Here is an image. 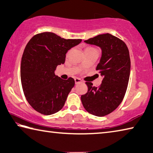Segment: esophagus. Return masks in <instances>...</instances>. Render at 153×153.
I'll return each instance as SVG.
<instances>
[{
	"label": "esophagus",
	"mask_w": 153,
	"mask_h": 153,
	"mask_svg": "<svg viewBox=\"0 0 153 153\" xmlns=\"http://www.w3.org/2000/svg\"><path fill=\"white\" fill-rule=\"evenodd\" d=\"M81 82H82V80L79 78H75V83H76V84H79V83H81Z\"/></svg>",
	"instance_id": "34e87169"
}]
</instances>
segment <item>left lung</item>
<instances>
[{"label":"left lung","instance_id":"left-lung-1","mask_svg":"<svg viewBox=\"0 0 153 153\" xmlns=\"http://www.w3.org/2000/svg\"><path fill=\"white\" fill-rule=\"evenodd\" d=\"M84 42L101 48L97 70L103 79L98 87L86 82L88 89L86 94L81 96L82 102L89 113L103 117L115 110L126 94L131 66L129 50L123 40L108 33Z\"/></svg>","mask_w":153,"mask_h":153}]
</instances>
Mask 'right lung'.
I'll return each mask as SVG.
<instances>
[{"label":"right lung","instance_id":"add662e5","mask_svg":"<svg viewBox=\"0 0 153 153\" xmlns=\"http://www.w3.org/2000/svg\"><path fill=\"white\" fill-rule=\"evenodd\" d=\"M81 42L43 32L27 44L21 63V81L26 100L38 113L50 115L63 107L75 81L72 77L62 79L55 71L65 63L67 52Z\"/></svg>","mask_w":153,"mask_h":153}]
</instances>
